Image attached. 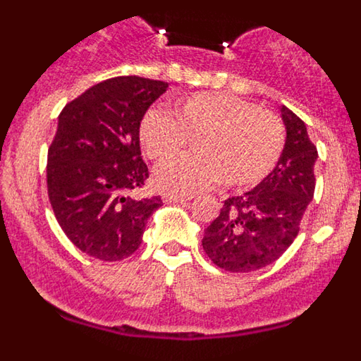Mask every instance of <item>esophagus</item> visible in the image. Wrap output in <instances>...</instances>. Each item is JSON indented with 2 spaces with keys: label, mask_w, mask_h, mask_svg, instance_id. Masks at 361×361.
<instances>
[{
  "label": "esophagus",
  "mask_w": 361,
  "mask_h": 361,
  "mask_svg": "<svg viewBox=\"0 0 361 361\" xmlns=\"http://www.w3.org/2000/svg\"><path fill=\"white\" fill-rule=\"evenodd\" d=\"M162 199H164V202H177V204H180V202H188V197H177V195H164L162 197Z\"/></svg>",
  "instance_id": "34e87169"
}]
</instances>
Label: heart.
I'll return each instance as SVG.
<instances>
[{
  "label": "heart",
  "instance_id": "b5f03b06",
  "mask_svg": "<svg viewBox=\"0 0 361 361\" xmlns=\"http://www.w3.org/2000/svg\"><path fill=\"white\" fill-rule=\"evenodd\" d=\"M175 114L149 108L139 124V141L153 161H164L200 137L199 156L162 162L159 190L191 195L215 184L251 188L275 170L286 146V128L273 111L220 92L173 99Z\"/></svg>",
  "mask_w": 361,
  "mask_h": 361
}]
</instances>
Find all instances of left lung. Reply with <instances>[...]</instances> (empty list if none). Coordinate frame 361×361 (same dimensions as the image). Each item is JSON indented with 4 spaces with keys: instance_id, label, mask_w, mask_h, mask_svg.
<instances>
[{
    "instance_id": "left-lung-1",
    "label": "left lung",
    "mask_w": 361,
    "mask_h": 361,
    "mask_svg": "<svg viewBox=\"0 0 361 361\" xmlns=\"http://www.w3.org/2000/svg\"><path fill=\"white\" fill-rule=\"evenodd\" d=\"M286 146L275 170L244 195L224 200L220 215L204 229L202 247L215 266L251 273L283 255L298 235L300 222L314 195L317 146L305 123L280 106Z\"/></svg>"
}]
</instances>
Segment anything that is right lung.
<instances>
[{
	"mask_svg": "<svg viewBox=\"0 0 361 361\" xmlns=\"http://www.w3.org/2000/svg\"><path fill=\"white\" fill-rule=\"evenodd\" d=\"M168 82L123 75L97 82L66 104L49 148L47 186L54 215L75 247L116 262L139 250L161 197L135 200L148 178L139 124Z\"/></svg>",
	"mask_w": 361,
	"mask_h": 361,
	"instance_id": "obj_1",
	"label": "right lung"
}]
</instances>
